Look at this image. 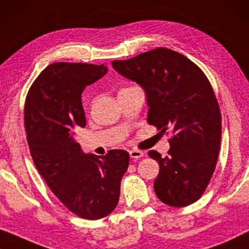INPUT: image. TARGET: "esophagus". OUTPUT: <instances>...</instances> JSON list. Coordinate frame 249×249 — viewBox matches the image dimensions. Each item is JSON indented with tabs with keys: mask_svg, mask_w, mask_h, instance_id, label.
<instances>
[{
	"mask_svg": "<svg viewBox=\"0 0 249 249\" xmlns=\"http://www.w3.org/2000/svg\"><path fill=\"white\" fill-rule=\"evenodd\" d=\"M129 156H131L132 159H140L142 158V157H144V152L143 151H140V150H131L129 151Z\"/></svg>",
	"mask_w": 249,
	"mask_h": 249,
	"instance_id": "esophagus-1",
	"label": "esophagus"
}]
</instances>
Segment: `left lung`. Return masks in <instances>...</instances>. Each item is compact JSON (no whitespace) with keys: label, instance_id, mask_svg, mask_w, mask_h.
<instances>
[{"label":"left lung","instance_id":"obj_1","mask_svg":"<svg viewBox=\"0 0 249 249\" xmlns=\"http://www.w3.org/2000/svg\"><path fill=\"white\" fill-rule=\"evenodd\" d=\"M111 65L144 90L148 123L175 134L167 157L149 152L160 168L158 198L174 208L196 202L215 169L221 141V113L208 78L191 59L163 47Z\"/></svg>","mask_w":249,"mask_h":249}]
</instances>
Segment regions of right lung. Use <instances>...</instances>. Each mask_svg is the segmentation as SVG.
Masks as SVG:
<instances>
[{
    "instance_id": "obj_1",
    "label": "right lung",
    "mask_w": 249,
    "mask_h": 249,
    "mask_svg": "<svg viewBox=\"0 0 249 249\" xmlns=\"http://www.w3.org/2000/svg\"><path fill=\"white\" fill-rule=\"evenodd\" d=\"M107 71L104 64L54 63L35 80L24 105L35 166L59 201L88 220L105 218L116 208L129 161L123 150L103 157L85 153L74 139L75 131L86 126L83 90Z\"/></svg>"
}]
</instances>
